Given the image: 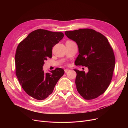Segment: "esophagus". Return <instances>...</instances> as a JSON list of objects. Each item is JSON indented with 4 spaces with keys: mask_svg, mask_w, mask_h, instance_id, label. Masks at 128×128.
<instances>
[{
    "mask_svg": "<svg viewBox=\"0 0 128 128\" xmlns=\"http://www.w3.org/2000/svg\"><path fill=\"white\" fill-rule=\"evenodd\" d=\"M69 69H64V71H65V72H67L68 71H69Z\"/></svg>",
    "mask_w": 128,
    "mask_h": 128,
    "instance_id": "1",
    "label": "esophagus"
}]
</instances>
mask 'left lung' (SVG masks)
Returning a JSON list of instances; mask_svg holds the SVG:
<instances>
[{"mask_svg": "<svg viewBox=\"0 0 128 128\" xmlns=\"http://www.w3.org/2000/svg\"><path fill=\"white\" fill-rule=\"evenodd\" d=\"M65 34L78 46L76 65L88 69L86 74L74 69L78 92L86 100L97 98L105 92L112 80L116 63L112 48L103 35L93 29H80Z\"/></svg>", "mask_w": 128, "mask_h": 128, "instance_id": "8db88e82", "label": "left lung"}]
</instances>
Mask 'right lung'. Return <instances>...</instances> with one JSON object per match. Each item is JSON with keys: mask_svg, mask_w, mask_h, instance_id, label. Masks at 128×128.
I'll return each instance as SVG.
<instances>
[{"mask_svg": "<svg viewBox=\"0 0 128 128\" xmlns=\"http://www.w3.org/2000/svg\"><path fill=\"white\" fill-rule=\"evenodd\" d=\"M64 37L62 32L38 29L18 44L15 54L16 74L22 88L32 98L42 100L50 95L64 70L44 73V61L52 58V48Z\"/></svg>", "mask_w": 128, "mask_h": 128, "instance_id": "right-lung-1", "label": "right lung"}]
</instances>
